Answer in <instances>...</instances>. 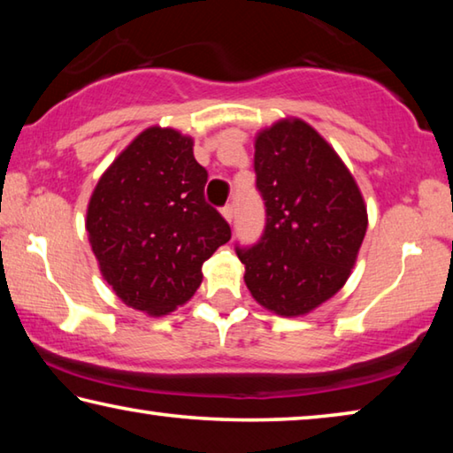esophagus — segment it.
<instances>
[{
    "mask_svg": "<svg viewBox=\"0 0 453 453\" xmlns=\"http://www.w3.org/2000/svg\"><path fill=\"white\" fill-rule=\"evenodd\" d=\"M221 216H224L229 221V224H232V219H234V205L232 203L224 205V208H221Z\"/></svg>",
    "mask_w": 453,
    "mask_h": 453,
    "instance_id": "1",
    "label": "esophagus"
}]
</instances>
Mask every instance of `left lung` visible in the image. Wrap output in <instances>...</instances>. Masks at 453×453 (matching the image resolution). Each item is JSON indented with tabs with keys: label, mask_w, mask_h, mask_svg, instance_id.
Segmentation results:
<instances>
[{
	"label": "left lung",
	"mask_w": 453,
	"mask_h": 453,
	"mask_svg": "<svg viewBox=\"0 0 453 453\" xmlns=\"http://www.w3.org/2000/svg\"><path fill=\"white\" fill-rule=\"evenodd\" d=\"M256 188L265 227L251 248H235L254 300L296 318L337 294L356 265L367 210L354 175L316 129L280 119L256 137Z\"/></svg>",
	"instance_id": "obj_1"
}]
</instances>
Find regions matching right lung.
Returning a JSON list of instances; mask_svg holds the SVG:
<instances>
[{
    "label": "right lung",
    "mask_w": 453,
    "mask_h": 453,
    "mask_svg": "<svg viewBox=\"0 0 453 453\" xmlns=\"http://www.w3.org/2000/svg\"><path fill=\"white\" fill-rule=\"evenodd\" d=\"M194 140L153 126L113 159L91 194L86 229L104 280L129 308L165 316L202 283V265L232 237L205 202Z\"/></svg>",
    "instance_id": "add662e5"
}]
</instances>
